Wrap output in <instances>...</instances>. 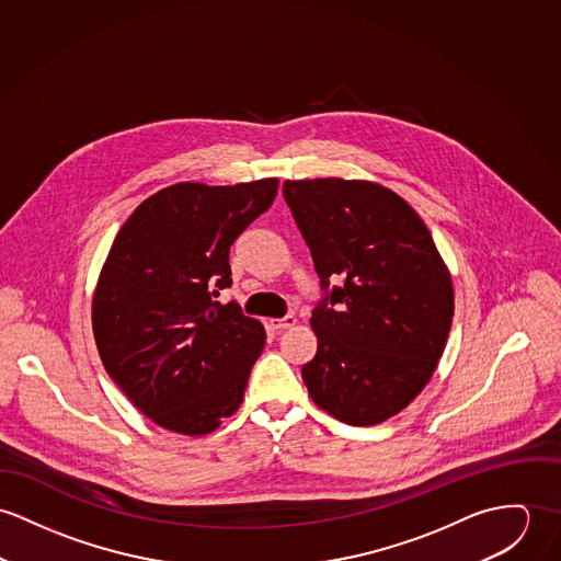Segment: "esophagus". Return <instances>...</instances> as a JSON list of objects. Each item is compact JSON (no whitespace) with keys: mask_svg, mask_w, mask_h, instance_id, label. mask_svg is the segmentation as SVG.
Returning <instances> with one entry per match:
<instances>
[{"mask_svg":"<svg viewBox=\"0 0 561 561\" xmlns=\"http://www.w3.org/2000/svg\"><path fill=\"white\" fill-rule=\"evenodd\" d=\"M268 324L275 329V331H284V329H290L297 324V318L295 316H284V318H271Z\"/></svg>","mask_w":561,"mask_h":561,"instance_id":"1","label":"esophagus"}]
</instances>
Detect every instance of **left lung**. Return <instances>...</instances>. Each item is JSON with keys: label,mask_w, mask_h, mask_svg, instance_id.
Here are the masks:
<instances>
[{"label": "left lung", "mask_w": 561, "mask_h": 561, "mask_svg": "<svg viewBox=\"0 0 561 561\" xmlns=\"http://www.w3.org/2000/svg\"><path fill=\"white\" fill-rule=\"evenodd\" d=\"M284 197L322 288L342 279L311 311L318 348L304 382L335 420L376 426L407 409L435 374L454 316L449 268L422 217L391 188L286 181Z\"/></svg>", "instance_id": "1"}]
</instances>
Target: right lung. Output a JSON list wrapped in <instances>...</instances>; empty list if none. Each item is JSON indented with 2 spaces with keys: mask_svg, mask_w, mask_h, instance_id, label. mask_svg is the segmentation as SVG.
Returning a JSON list of instances; mask_svg holds the SVG:
<instances>
[{
  "mask_svg": "<svg viewBox=\"0 0 561 561\" xmlns=\"http://www.w3.org/2000/svg\"><path fill=\"white\" fill-rule=\"evenodd\" d=\"M277 185L161 188L130 213L107 253L92 297L101 362L135 409L170 433L208 435L245 398L266 331L213 297L232 284L230 245Z\"/></svg>",
  "mask_w": 561,
  "mask_h": 561,
  "instance_id": "obj_1",
  "label": "right lung"
}]
</instances>
